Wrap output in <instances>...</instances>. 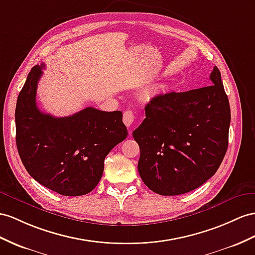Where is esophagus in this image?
<instances>
[{"label": "esophagus", "mask_w": 255, "mask_h": 255, "mask_svg": "<svg viewBox=\"0 0 255 255\" xmlns=\"http://www.w3.org/2000/svg\"><path fill=\"white\" fill-rule=\"evenodd\" d=\"M134 120H135V116H134V114H133L131 110H128V111H126L125 113H124L123 121H124V124H125L127 127L131 126L133 122H134Z\"/></svg>", "instance_id": "esophagus-1"}]
</instances>
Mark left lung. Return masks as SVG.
I'll return each instance as SVG.
<instances>
[{"mask_svg": "<svg viewBox=\"0 0 255 255\" xmlns=\"http://www.w3.org/2000/svg\"><path fill=\"white\" fill-rule=\"evenodd\" d=\"M211 85L153 98L132 132L138 171L149 190L174 196L199 187L217 172L228 146L231 108L214 67Z\"/></svg>", "mask_w": 255, "mask_h": 255, "instance_id": "obj_1", "label": "left lung"}]
</instances>
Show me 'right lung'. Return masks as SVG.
<instances>
[{
	"label": "right lung",
	"instance_id": "add662e5",
	"mask_svg": "<svg viewBox=\"0 0 255 255\" xmlns=\"http://www.w3.org/2000/svg\"><path fill=\"white\" fill-rule=\"evenodd\" d=\"M44 64L35 65L19 93L16 144L24 168L38 183L63 196L88 194L101 180L104 159L127 138L121 111L86 108L55 117L36 106Z\"/></svg>",
	"mask_w": 255,
	"mask_h": 255
}]
</instances>
